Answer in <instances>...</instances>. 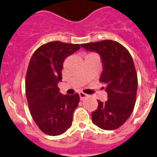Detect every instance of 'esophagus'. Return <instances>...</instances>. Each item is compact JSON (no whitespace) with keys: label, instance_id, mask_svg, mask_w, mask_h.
<instances>
[{"label":"esophagus","instance_id":"1","mask_svg":"<svg viewBox=\"0 0 157 157\" xmlns=\"http://www.w3.org/2000/svg\"><path fill=\"white\" fill-rule=\"evenodd\" d=\"M79 96H80V98H81V100H83V99H85V97H87V94L82 93V92H80V93H79Z\"/></svg>","mask_w":157,"mask_h":157}]
</instances>
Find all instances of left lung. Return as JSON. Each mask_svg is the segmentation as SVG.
I'll list each match as a JSON object with an SVG mask.
<instances>
[{
    "instance_id": "obj_1",
    "label": "left lung",
    "mask_w": 157,
    "mask_h": 157,
    "mask_svg": "<svg viewBox=\"0 0 157 157\" xmlns=\"http://www.w3.org/2000/svg\"><path fill=\"white\" fill-rule=\"evenodd\" d=\"M81 46L101 55L104 68L100 82L105 85L108 93L107 101H97L92 121L102 129H117L125 123L135 106L138 79L132 57L125 47L112 40Z\"/></svg>"
}]
</instances>
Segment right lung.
<instances>
[{"mask_svg": "<svg viewBox=\"0 0 157 157\" xmlns=\"http://www.w3.org/2000/svg\"><path fill=\"white\" fill-rule=\"evenodd\" d=\"M80 48L79 44L48 42L30 59L25 78L28 105L36 125L47 135H60L72 125L80 96L62 95L57 84L62 79L64 59Z\"/></svg>", "mask_w": 157, "mask_h": 157, "instance_id": "add662e5", "label": "right lung"}]
</instances>
